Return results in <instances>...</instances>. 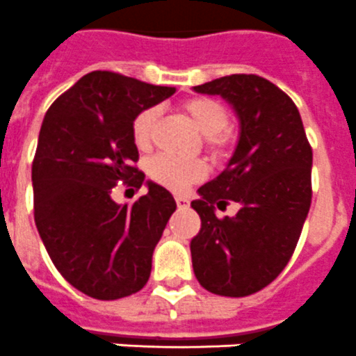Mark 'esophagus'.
Returning <instances> with one entry per match:
<instances>
[{"label": "esophagus", "mask_w": 356, "mask_h": 356, "mask_svg": "<svg viewBox=\"0 0 356 356\" xmlns=\"http://www.w3.org/2000/svg\"><path fill=\"white\" fill-rule=\"evenodd\" d=\"M176 205H178V209H187L188 200L184 196H176Z\"/></svg>", "instance_id": "obj_1"}]
</instances>
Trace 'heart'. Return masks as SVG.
I'll use <instances>...</instances> for the list:
<instances>
[{
    "label": "heart",
    "instance_id": "obj_1",
    "mask_svg": "<svg viewBox=\"0 0 356 356\" xmlns=\"http://www.w3.org/2000/svg\"><path fill=\"white\" fill-rule=\"evenodd\" d=\"M184 110L193 119L197 130L205 135V146L212 156H222L234 146L235 135L229 130L228 112L212 97H191L184 103ZM159 110L155 106L144 108L131 122V140L140 151L151 146ZM147 175L153 181L163 187L181 193L188 185L203 180L207 175L205 163L201 160H185L171 155H156L147 163Z\"/></svg>",
    "mask_w": 356,
    "mask_h": 356
}]
</instances>
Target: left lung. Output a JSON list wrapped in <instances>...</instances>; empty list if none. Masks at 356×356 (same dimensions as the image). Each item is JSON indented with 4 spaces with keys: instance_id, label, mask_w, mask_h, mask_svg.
Instances as JSON below:
<instances>
[{
    "instance_id": "1",
    "label": "left lung",
    "mask_w": 356,
    "mask_h": 356,
    "mask_svg": "<svg viewBox=\"0 0 356 356\" xmlns=\"http://www.w3.org/2000/svg\"><path fill=\"white\" fill-rule=\"evenodd\" d=\"M234 106L241 137L221 175L197 188L191 207L200 234L191 241L201 287L228 298L262 291L284 271L312 203V147L291 97L257 74H229L194 87ZM241 205L234 218L215 207Z\"/></svg>"
}]
</instances>
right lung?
<instances>
[{
    "mask_svg": "<svg viewBox=\"0 0 356 356\" xmlns=\"http://www.w3.org/2000/svg\"><path fill=\"white\" fill-rule=\"evenodd\" d=\"M112 71H92L44 115L31 163L33 216L49 259L74 289L110 301L139 292L151 257L176 210L169 191L147 181L128 205L112 200L121 181L140 188L131 122L175 94Z\"/></svg>",
    "mask_w": 356,
    "mask_h": 356,
    "instance_id": "add662e5",
    "label": "right lung"
}]
</instances>
